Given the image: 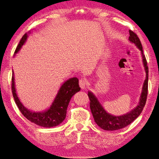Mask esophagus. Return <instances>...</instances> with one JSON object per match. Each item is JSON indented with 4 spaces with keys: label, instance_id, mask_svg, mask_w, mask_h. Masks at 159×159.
Wrapping results in <instances>:
<instances>
[{
    "label": "esophagus",
    "instance_id": "1",
    "mask_svg": "<svg viewBox=\"0 0 159 159\" xmlns=\"http://www.w3.org/2000/svg\"><path fill=\"white\" fill-rule=\"evenodd\" d=\"M79 86L82 89H85L86 88V86H87V82H86L85 78H82L79 80Z\"/></svg>",
    "mask_w": 159,
    "mask_h": 159
}]
</instances>
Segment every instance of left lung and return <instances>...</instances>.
Here are the masks:
<instances>
[{"label":"left lung","mask_w":159,"mask_h":159,"mask_svg":"<svg viewBox=\"0 0 159 159\" xmlns=\"http://www.w3.org/2000/svg\"><path fill=\"white\" fill-rule=\"evenodd\" d=\"M129 39L140 49L142 55H143V64L146 72V78L143 84V92H142L139 105L130 113L120 116H112L111 114L107 113L99 103L97 97L92 92H89L88 97L90 100V109L93 118L97 125L104 130L113 131L126 127L140 115L144 107H145L146 100H147L148 87V67L147 65V60H146L145 55L143 54V46H142L140 40L137 34L132 30H129Z\"/></svg>","instance_id":"obj_1"}]
</instances>
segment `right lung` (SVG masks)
I'll return each mask as SVG.
<instances>
[{
  "mask_svg": "<svg viewBox=\"0 0 159 159\" xmlns=\"http://www.w3.org/2000/svg\"><path fill=\"white\" fill-rule=\"evenodd\" d=\"M27 34L25 33L20 40V43L15 50V54L19 52L23 44L27 40ZM81 88L78 85V79L77 78H72L67 80L62 84L60 89L56 98L53 102L52 106L47 111L41 113L32 112L23 106L19 99L16 93L15 86H14V73H12L11 78V90L14 101L17 105L22 115L30 121L37 124V125L43 126V127L50 128L56 126L60 124L66 117L67 108L70 101L71 97L76 92H79Z\"/></svg>",
  "mask_w": 159,
  "mask_h": 159,
  "instance_id": "1",
  "label": "right lung"
}]
</instances>
